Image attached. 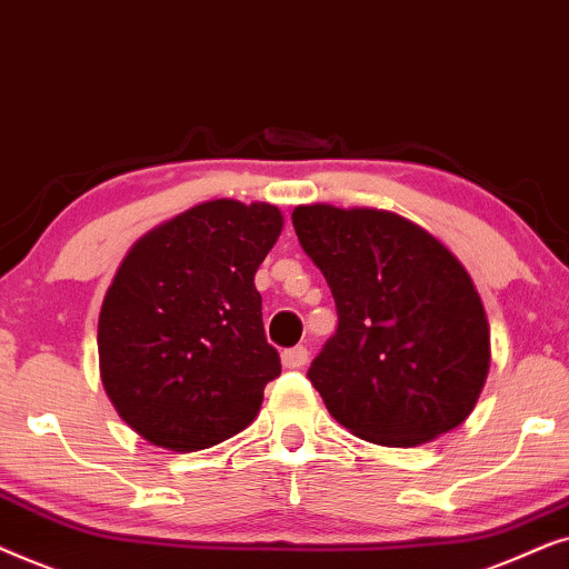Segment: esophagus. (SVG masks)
<instances>
[{"mask_svg":"<svg viewBox=\"0 0 569 569\" xmlns=\"http://www.w3.org/2000/svg\"><path fill=\"white\" fill-rule=\"evenodd\" d=\"M280 359H283L286 369H301L309 359V351H307V346H293V348H286Z\"/></svg>","mask_w":569,"mask_h":569,"instance_id":"34e87169","label":"esophagus"}]
</instances>
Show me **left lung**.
Segmentation results:
<instances>
[{
    "label": "left lung",
    "mask_w": 569,
    "mask_h": 569,
    "mask_svg": "<svg viewBox=\"0 0 569 569\" xmlns=\"http://www.w3.org/2000/svg\"><path fill=\"white\" fill-rule=\"evenodd\" d=\"M291 221L336 299L338 330L307 372L332 419L390 448L463 423L489 372V322L463 264L385 210L301 206Z\"/></svg>",
    "instance_id": "1"
}]
</instances>
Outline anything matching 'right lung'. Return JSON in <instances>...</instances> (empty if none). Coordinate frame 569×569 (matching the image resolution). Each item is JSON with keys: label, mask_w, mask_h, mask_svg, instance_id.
Instances as JSON below:
<instances>
[{"label": "right lung", "mask_w": 569, "mask_h": 569, "mask_svg": "<svg viewBox=\"0 0 569 569\" xmlns=\"http://www.w3.org/2000/svg\"><path fill=\"white\" fill-rule=\"evenodd\" d=\"M283 216L268 202H202L146 233L98 317L101 380L121 419L158 448H213L252 423L280 375L254 272Z\"/></svg>", "instance_id": "obj_1"}]
</instances>
